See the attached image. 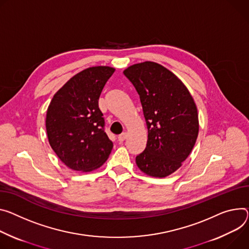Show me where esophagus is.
<instances>
[{
	"mask_svg": "<svg viewBox=\"0 0 249 249\" xmlns=\"http://www.w3.org/2000/svg\"><path fill=\"white\" fill-rule=\"evenodd\" d=\"M126 138H127V133H126V132H123L122 134H120L119 136H118V140H119V142H123Z\"/></svg>",
	"mask_w": 249,
	"mask_h": 249,
	"instance_id": "obj_1",
	"label": "esophagus"
}]
</instances>
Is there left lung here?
I'll return each instance as SVG.
<instances>
[{"label":"left lung","mask_w":249,"mask_h":249,"mask_svg":"<svg viewBox=\"0 0 249 249\" xmlns=\"http://www.w3.org/2000/svg\"><path fill=\"white\" fill-rule=\"evenodd\" d=\"M123 73L140 96L148 128L147 145L136 164L146 175L167 177L182 166L196 141V103L185 84L159 63H137Z\"/></svg>","instance_id":"1"}]
</instances>
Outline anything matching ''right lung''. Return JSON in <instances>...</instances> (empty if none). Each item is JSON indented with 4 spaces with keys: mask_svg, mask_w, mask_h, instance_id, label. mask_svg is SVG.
<instances>
[{
    "mask_svg": "<svg viewBox=\"0 0 249 249\" xmlns=\"http://www.w3.org/2000/svg\"><path fill=\"white\" fill-rule=\"evenodd\" d=\"M114 71L109 66L89 67L71 77L51 101L46 120L49 142L71 170H95L111 153L113 143L105 133L98 100Z\"/></svg>",
    "mask_w": 249,
    "mask_h": 249,
    "instance_id": "obj_1",
    "label": "right lung"
}]
</instances>
